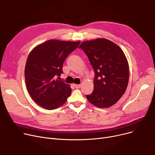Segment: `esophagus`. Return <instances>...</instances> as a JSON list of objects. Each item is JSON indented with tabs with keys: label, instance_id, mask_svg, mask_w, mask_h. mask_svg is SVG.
<instances>
[{
	"label": "esophagus",
	"instance_id": "obj_1",
	"mask_svg": "<svg viewBox=\"0 0 155 155\" xmlns=\"http://www.w3.org/2000/svg\"><path fill=\"white\" fill-rule=\"evenodd\" d=\"M74 86L76 88H79L81 87V84H74Z\"/></svg>",
	"mask_w": 155,
	"mask_h": 155
}]
</instances>
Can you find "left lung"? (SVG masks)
Instances as JSON below:
<instances>
[{"mask_svg":"<svg viewBox=\"0 0 155 155\" xmlns=\"http://www.w3.org/2000/svg\"><path fill=\"white\" fill-rule=\"evenodd\" d=\"M79 48L84 51L94 71V90L86 95L87 100L101 108L112 106L127 87L129 70L126 55L115 43L105 38L85 41Z\"/></svg>","mask_w":155,"mask_h":155,"instance_id":"1","label":"left lung"}]
</instances>
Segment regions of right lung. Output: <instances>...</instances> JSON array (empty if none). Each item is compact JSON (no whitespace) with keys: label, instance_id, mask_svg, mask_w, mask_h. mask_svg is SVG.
Here are the masks:
<instances>
[{"label":"right lung","instance_id":"obj_1","mask_svg":"<svg viewBox=\"0 0 155 155\" xmlns=\"http://www.w3.org/2000/svg\"><path fill=\"white\" fill-rule=\"evenodd\" d=\"M79 44L80 41L50 40L29 53L25 70L26 85L29 95L40 107L57 108L71 95L69 85L58 79L65 59Z\"/></svg>","mask_w":155,"mask_h":155}]
</instances>
